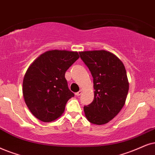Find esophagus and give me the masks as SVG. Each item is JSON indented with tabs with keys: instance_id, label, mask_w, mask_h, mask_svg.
<instances>
[{
	"instance_id": "34e87169",
	"label": "esophagus",
	"mask_w": 155,
	"mask_h": 155,
	"mask_svg": "<svg viewBox=\"0 0 155 155\" xmlns=\"http://www.w3.org/2000/svg\"><path fill=\"white\" fill-rule=\"evenodd\" d=\"M82 94V90H80L79 91H78V92H76V95L77 96V97H79V96H80Z\"/></svg>"
}]
</instances>
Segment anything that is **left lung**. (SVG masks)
<instances>
[{"instance_id": "left-lung-1", "label": "left lung", "mask_w": 155, "mask_h": 155, "mask_svg": "<svg viewBox=\"0 0 155 155\" xmlns=\"http://www.w3.org/2000/svg\"><path fill=\"white\" fill-rule=\"evenodd\" d=\"M79 54L93 76L94 89L93 101L84 107L85 117L92 124H107L126 101L130 85L124 65L108 51H85Z\"/></svg>"}]
</instances>
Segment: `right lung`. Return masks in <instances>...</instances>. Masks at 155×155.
<instances>
[{
  "instance_id": "right-lung-1",
  "label": "right lung",
  "mask_w": 155,
  "mask_h": 155,
  "mask_svg": "<svg viewBox=\"0 0 155 155\" xmlns=\"http://www.w3.org/2000/svg\"><path fill=\"white\" fill-rule=\"evenodd\" d=\"M79 58L77 51L51 50L36 58L25 72L23 96L32 114L44 122L61 116L74 94L68 87L65 73Z\"/></svg>"
}]
</instances>
